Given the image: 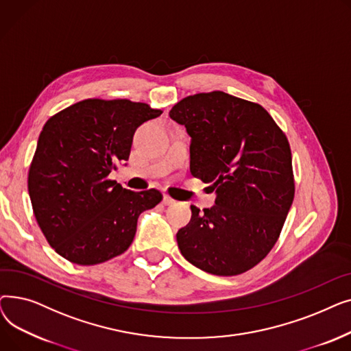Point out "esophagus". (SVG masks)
Wrapping results in <instances>:
<instances>
[{
	"mask_svg": "<svg viewBox=\"0 0 351 351\" xmlns=\"http://www.w3.org/2000/svg\"><path fill=\"white\" fill-rule=\"evenodd\" d=\"M176 204V200H173L171 196H168V195H163V205H166V206H172V205H175Z\"/></svg>",
	"mask_w": 351,
	"mask_h": 351,
	"instance_id": "esophagus-1",
	"label": "esophagus"
}]
</instances>
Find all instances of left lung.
Masks as SVG:
<instances>
[{"mask_svg":"<svg viewBox=\"0 0 351 351\" xmlns=\"http://www.w3.org/2000/svg\"><path fill=\"white\" fill-rule=\"evenodd\" d=\"M169 117L191 136L192 175L216 193L213 208L191 206L180 253L212 274L245 273L278 242L293 204L287 138L263 106L222 90L183 98Z\"/></svg>","mask_w":351,"mask_h":351,"instance_id":"obj_1","label":"left lung"}]
</instances>
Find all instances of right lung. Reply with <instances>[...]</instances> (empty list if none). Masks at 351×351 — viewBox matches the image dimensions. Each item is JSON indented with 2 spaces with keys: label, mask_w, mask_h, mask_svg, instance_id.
<instances>
[{
  "label": "right lung",
  "mask_w": 351,
  "mask_h": 351,
  "mask_svg": "<svg viewBox=\"0 0 351 351\" xmlns=\"http://www.w3.org/2000/svg\"><path fill=\"white\" fill-rule=\"evenodd\" d=\"M159 109L128 99H85L47 121L29 166L34 215L51 247L90 266L131 246L138 217L162 200L156 189H123L108 176L131 154L134 134Z\"/></svg>",
  "instance_id": "obj_1"
}]
</instances>
